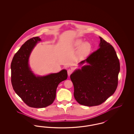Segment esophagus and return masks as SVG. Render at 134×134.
I'll list each match as a JSON object with an SVG mask.
<instances>
[{"label": "esophagus", "instance_id": "obj_1", "mask_svg": "<svg viewBox=\"0 0 134 134\" xmlns=\"http://www.w3.org/2000/svg\"><path fill=\"white\" fill-rule=\"evenodd\" d=\"M72 72H73V71L71 69H68V70H67V73H68V76H70V75L72 73Z\"/></svg>", "mask_w": 134, "mask_h": 134}]
</instances>
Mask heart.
<instances>
[{"label":"heart","instance_id":"b5f03b06","mask_svg":"<svg viewBox=\"0 0 134 134\" xmlns=\"http://www.w3.org/2000/svg\"><path fill=\"white\" fill-rule=\"evenodd\" d=\"M82 43H83L82 40L79 38L76 40L74 42V45L76 47H79ZM91 50V45L90 44V43H89V42H84L82 45L80 46L78 51L77 57L79 59H84V58L86 57L89 55Z\"/></svg>","mask_w":134,"mask_h":134}]
</instances>
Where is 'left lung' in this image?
Returning <instances> with one entry per match:
<instances>
[{
    "instance_id": "1",
    "label": "left lung",
    "mask_w": 134,
    "mask_h": 134,
    "mask_svg": "<svg viewBox=\"0 0 134 134\" xmlns=\"http://www.w3.org/2000/svg\"><path fill=\"white\" fill-rule=\"evenodd\" d=\"M99 48L85 60L89 65L77 70L71 75L74 96L79 104L93 107L101 104L112 96L117 88L120 70L119 58L114 47L99 37Z\"/></svg>"
}]
</instances>
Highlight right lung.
I'll list each match as a JSON object with an SVG mask.
<instances>
[{"label": "right lung", "mask_w": 134, "mask_h": 134, "mask_svg": "<svg viewBox=\"0 0 134 134\" xmlns=\"http://www.w3.org/2000/svg\"><path fill=\"white\" fill-rule=\"evenodd\" d=\"M40 41L38 37L28 40L15 54L11 63L13 88L27 105L35 108H45L54 102L58 84L68 76L66 70L46 76L33 74L29 66V58Z\"/></svg>", "instance_id": "add662e5"}]
</instances>
